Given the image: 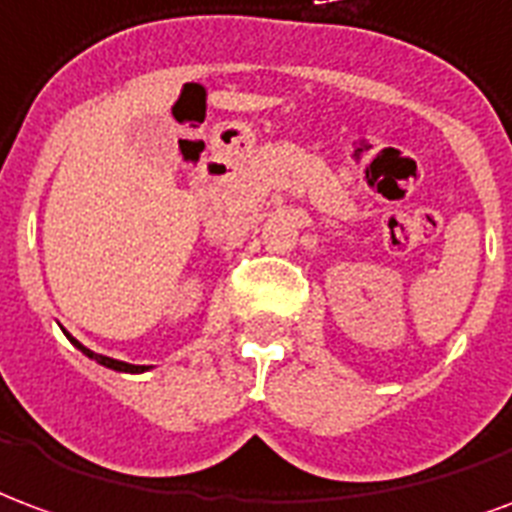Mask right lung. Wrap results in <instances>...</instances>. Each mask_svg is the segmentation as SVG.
Listing matches in <instances>:
<instances>
[{
	"instance_id": "right-lung-1",
	"label": "right lung",
	"mask_w": 512,
	"mask_h": 512,
	"mask_svg": "<svg viewBox=\"0 0 512 512\" xmlns=\"http://www.w3.org/2000/svg\"><path fill=\"white\" fill-rule=\"evenodd\" d=\"M81 349L84 354H89L92 360H98L100 365H106V368H114V371H130V374H138V371H147V365H128V363H119V360H111V357H103V354H95V352H89V349H84L81 343L73 341Z\"/></svg>"
}]
</instances>
